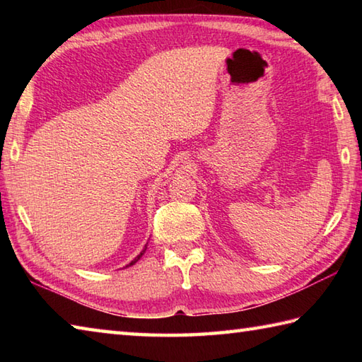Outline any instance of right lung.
<instances>
[{
  "mask_svg": "<svg viewBox=\"0 0 362 362\" xmlns=\"http://www.w3.org/2000/svg\"><path fill=\"white\" fill-rule=\"evenodd\" d=\"M146 249H148V245H144V249H143V250H141V253H140V255H138V257H136V258H135V259H134V261H130V263H129V264H127V266H132V264H134V263H136V261H138V259H140V257H141V255H143V253H144V252H146ZM127 266H126V267H127Z\"/></svg>",
  "mask_w": 362,
  "mask_h": 362,
  "instance_id": "right-lung-1",
  "label": "right lung"
}]
</instances>
